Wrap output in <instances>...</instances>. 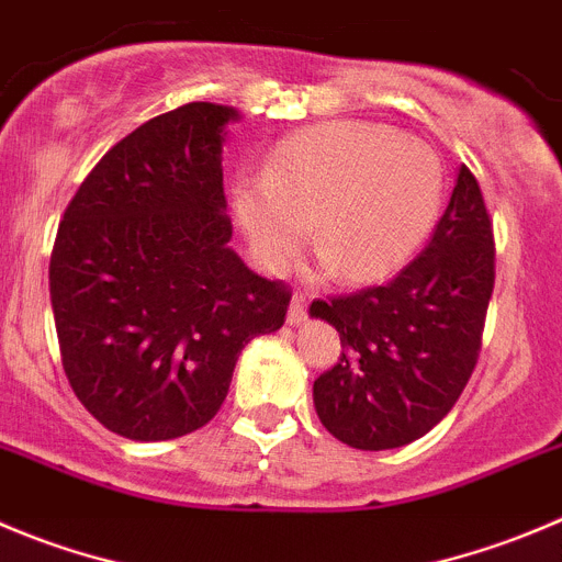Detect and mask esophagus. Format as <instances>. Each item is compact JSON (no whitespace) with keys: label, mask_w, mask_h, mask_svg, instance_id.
I'll return each mask as SVG.
<instances>
[{"label":"esophagus","mask_w":562,"mask_h":562,"mask_svg":"<svg viewBox=\"0 0 562 562\" xmlns=\"http://www.w3.org/2000/svg\"><path fill=\"white\" fill-rule=\"evenodd\" d=\"M305 318H307V296L299 291V293H293L291 307H288V324L299 327V324L305 322Z\"/></svg>","instance_id":"esophagus-1"}]
</instances>
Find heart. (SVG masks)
I'll list each match as a JSON object with an SVG mask.
<instances>
[{"label": "heart", "mask_w": 562, "mask_h": 562, "mask_svg": "<svg viewBox=\"0 0 562 562\" xmlns=\"http://www.w3.org/2000/svg\"><path fill=\"white\" fill-rule=\"evenodd\" d=\"M443 169L432 146L385 124L329 122L288 135L263 177L233 191L235 216L266 263L313 244L346 282L405 266L438 218Z\"/></svg>", "instance_id": "b5f03b06"}]
</instances>
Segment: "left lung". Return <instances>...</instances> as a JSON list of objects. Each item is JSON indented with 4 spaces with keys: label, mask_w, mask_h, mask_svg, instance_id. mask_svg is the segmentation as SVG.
Instances as JSON below:
<instances>
[{
    "label": "left lung",
    "mask_w": 562,
    "mask_h": 562,
    "mask_svg": "<svg viewBox=\"0 0 562 562\" xmlns=\"http://www.w3.org/2000/svg\"><path fill=\"white\" fill-rule=\"evenodd\" d=\"M494 293V224L460 166L432 240L387 285L316 299L311 316L340 333L338 363L313 382L324 427L363 452L427 435L454 407Z\"/></svg>",
    "instance_id": "1"
}]
</instances>
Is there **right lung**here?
Instances as JSON below:
<instances>
[{
    "mask_svg": "<svg viewBox=\"0 0 562 562\" xmlns=\"http://www.w3.org/2000/svg\"><path fill=\"white\" fill-rule=\"evenodd\" d=\"M238 110L188 102L119 140L68 202L49 263L63 371L110 432L171 440L227 400L238 355L291 291L229 246L222 180Z\"/></svg>",
    "mask_w": 562,
    "mask_h": 562,
    "instance_id": "right-lung-1",
    "label": "right lung"
}]
</instances>
